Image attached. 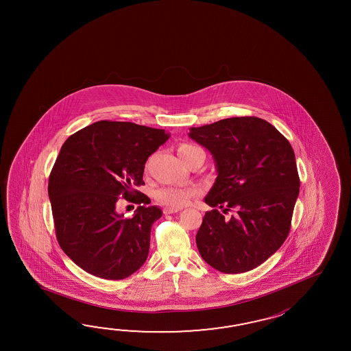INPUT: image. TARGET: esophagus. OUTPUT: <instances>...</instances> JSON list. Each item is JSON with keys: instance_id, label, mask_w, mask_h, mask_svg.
Wrapping results in <instances>:
<instances>
[{"instance_id": "1", "label": "esophagus", "mask_w": 351, "mask_h": 351, "mask_svg": "<svg viewBox=\"0 0 351 351\" xmlns=\"http://www.w3.org/2000/svg\"><path fill=\"white\" fill-rule=\"evenodd\" d=\"M180 210V208H172V207H167V208H165V215H172V213H177V212H179Z\"/></svg>"}]
</instances>
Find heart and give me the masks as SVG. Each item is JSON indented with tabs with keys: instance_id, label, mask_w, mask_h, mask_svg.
I'll list each match as a JSON object with an SVG mask.
<instances>
[{
	"instance_id": "obj_1",
	"label": "heart",
	"mask_w": 351,
	"mask_h": 351,
	"mask_svg": "<svg viewBox=\"0 0 351 351\" xmlns=\"http://www.w3.org/2000/svg\"><path fill=\"white\" fill-rule=\"evenodd\" d=\"M197 149L191 144H180L178 147L179 158L186 157L188 153ZM199 194L198 186H165L156 191L154 197L160 204H165L172 208H179L186 204L189 199Z\"/></svg>"
}]
</instances>
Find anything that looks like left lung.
<instances>
[{
  "instance_id": "1",
  "label": "left lung",
  "mask_w": 351,
  "mask_h": 351,
  "mask_svg": "<svg viewBox=\"0 0 351 351\" xmlns=\"http://www.w3.org/2000/svg\"><path fill=\"white\" fill-rule=\"evenodd\" d=\"M189 138L212 154L217 178L204 202L195 242L202 258L223 274L260 266L282 246L290 231L300 179L291 144L256 117L191 128Z\"/></svg>"
}]
</instances>
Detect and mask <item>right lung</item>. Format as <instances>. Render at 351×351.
Instances as JSON below:
<instances>
[{"label":"right lung","mask_w":351,"mask_h":351,"mask_svg":"<svg viewBox=\"0 0 351 351\" xmlns=\"http://www.w3.org/2000/svg\"><path fill=\"white\" fill-rule=\"evenodd\" d=\"M171 134L129 121L101 120L69 136L49 178L56 237L80 269L105 280H123L149 254L150 230L163 212L133 189L144 184V165ZM141 206L125 219L119 197Z\"/></svg>","instance_id":"add662e5"}]
</instances>
